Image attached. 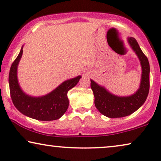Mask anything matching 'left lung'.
Returning <instances> with one entry per match:
<instances>
[{
	"label": "left lung",
	"mask_w": 161,
	"mask_h": 161,
	"mask_svg": "<svg viewBox=\"0 0 161 161\" xmlns=\"http://www.w3.org/2000/svg\"><path fill=\"white\" fill-rule=\"evenodd\" d=\"M127 43L138 56L142 67L140 85L135 93L129 96H118L109 92L103 86L91 80V88L94 97V105L103 115L109 118H121L129 116L144 104L149 89V64L133 37H127Z\"/></svg>",
	"instance_id": "1"
}]
</instances>
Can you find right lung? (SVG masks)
Segmentation results:
<instances>
[{
  "label": "right lung",
  "mask_w": 161,
  "mask_h": 161,
  "mask_svg": "<svg viewBox=\"0 0 161 161\" xmlns=\"http://www.w3.org/2000/svg\"><path fill=\"white\" fill-rule=\"evenodd\" d=\"M23 47L14 62L11 66L8 83L11 97L16 108L28 117L39 121L58 119L62 116L69 106L67 92L75 86L81 75L64 81L58 86L45 95L34 97L23 92L17 78V67L22 55Z\"/></svg>",
  "instance_id": "1"
}]
</instances>
